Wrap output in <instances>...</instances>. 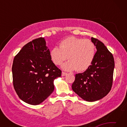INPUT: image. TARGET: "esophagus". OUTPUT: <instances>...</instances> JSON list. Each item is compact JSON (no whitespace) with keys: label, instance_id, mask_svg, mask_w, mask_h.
I'll use <instances>...</instances> for the list:
<instances>
[{"label":"esophagus","instance_id":"esophagus-1","mask_svg":"<svg viewBox=\"0 0 127 127\" xmlns=\"http://www.w3.org/2000/svg\"><path fill=\"white\" fill-rule=\"evenodd\" d=\"M66 74H67V73H66V72H62V76H66Z\"/></svg>","mask_w":127,"mask_h":127}]
</instances>
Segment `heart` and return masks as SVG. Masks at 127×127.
Returning <instances> with one entry per match:
<instances>
[{"mask_svg": "<svg viewBox=\"0 0 127 127\" xmlns=\"http://www.w3.org/2000/svg\"><path fill=\"white\" fill-rule=\"evenodd\" d=\"M95 54L96 46L91 40L69 36L61 41L59 48L51 49L50 56L51 61L57 65L63 63L68 57L69 61L62 66L63 69L82 72L91 65Z\"/></svg>", "mask_w": 127, "mask_h": 127, "instance_id": "heart-1", "label": "heart"}]
</instances>
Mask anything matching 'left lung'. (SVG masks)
I'll return each mask as SVG.
<instances>
[{"label":"left lung","instance_id":"left-lung-1","mask_svg":"<svg viewBox=\"0 0 127 127\" xmlns=\"http://www.w3.org/2000/svg\"><path fill=\"white\" fill-rule=\"evenodd\" d=\"M97 51L90 67L76 74L72 89L87 101H95L105 97L113 85L114 59L112 54L102 42L91 37Z\"/></svg>","mask_w":127,"mask_h":127}]
</instances>
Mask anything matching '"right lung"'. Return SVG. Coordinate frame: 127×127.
I'll return each mask as SVG.
<instances>
[{
  "label": "right lung",
  "mask_w": 127,
  "mask_h": 127,
  "mask_svg": "<svg viewBox=\"0 0 127 127\" xmlns=\"http://www.w3.org/2000/svg\"><path fill=\"white\" fill-rule=\"evenodd\" d=\"M13 83L18 97L31 105H38L54 90V80L62 71L51 61L44 38L33 40L15 56Z\"/></svg>",
  "instance_id": "obj_1"
}]
</instances>
